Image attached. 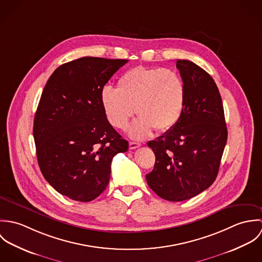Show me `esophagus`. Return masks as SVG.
Segmentation results:
<instances>
[{"mask_svg":"<svg viewBox=\"0 0 262 262\" xmlns=\"http://www.w3.org/2000/svg\"><path fill=\"white\" fill-rule=\"evenodd\" d=\"M138 147H140V143H138V142L131 141V142L129 143V148H130V149H136V148H138Z\"/></svg>","mask_w":262,"mask_h":262,"instance_id":"obj_1","label":"esophagus"}]
</instances>
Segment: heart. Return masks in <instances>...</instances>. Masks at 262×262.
<instances>
[{"mask_svg":"<svg viewBox=\"0 0 262 262\" xmlns=\"http://www.w3.org/2000/svg\"><path fill=\"white\" fill-rule=\"evenodd\" d=\"M187 90L180 74L163 68L137 67L117 81V90L105 86L101 103L109 122L124 129L135 113L139 118L130 129L134 138L148 136L152 129L166 132L181 120Z\"/></svg>","mask_w":262,"mask_h":262,"instance_id":"b5f03b06","label":"heart"}]
</instances>
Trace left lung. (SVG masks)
Here are the masks:
<instances>
[{
	"label": "left lung",
	"instance_id": "obj_1",
	"mask_svg": "<svg viewBox=\"0 0 262 262\" xmlns=\"http://www.w3.org/2000/svg\"><path fill=\"white\" fill-rule=\"evenodd\" d=\"M187 90L185 111L170 130L147 143L155 154L146 174L160 198L182 202L210 187L217 178L227 142L224 109L212 76L189 60H177Z\"/></svg>",
	"mask_w": 262,
	"mask_h": 262
}]
</instances>
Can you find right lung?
Here are the masks:
<instances>
[{
  "instance_id": "1",
  "label": "right lung",
  "mask_w": 262,
  "mask_h": 262,
  "mask_svg": "<svg viewBox=\"0 0 262 262\" xmlns=\"http://www.w3.org/2000/svg\"><path fill=\"white\" fill-rule=\"evenodd\" d=\"M127 61L81 57L58 67L44 86L33 126L38 164L47 183L72 200L99 196L113 157L128 150L101 103L104 85Z\"/></svg>"
}]
</instances>
